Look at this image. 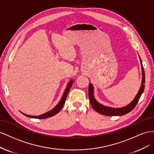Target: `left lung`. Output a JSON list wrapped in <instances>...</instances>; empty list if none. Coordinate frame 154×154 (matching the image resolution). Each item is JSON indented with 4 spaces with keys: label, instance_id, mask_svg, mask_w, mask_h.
I'll return each mask as SVG.
<instances>
[{
    "label": "left lung",
    "instance_id": "1",
    "mask_svg": "<svg viewBox=\"0 0 154 154\" xmlns=\"http://www.w3.org/2000/svg\"><path fill=\"white\" fill-rule=\"evenodd\" d=\"M140 64H141L142 75H143L141 86H140V88L138 91V93L137 95H136L134 99L129 104H128L127 106H126L125 107L114 108L105 106H103V105H102L101 104L99 103L94 98L93 86H92L91 84L89 85L88 96H89L90 102V104L92 106V107H93V108L97 112L102 114V115H105L107 116H124V115H125V114L131 112L135 107V106L137 105L139 100L140 97V96H141L142 94L143 93L144 89V83H145V75H144V68L143 66L141 59H140Z\"/></svg>",
    "mask_w": 154,
    "mask_h": 154
}]
</instances>
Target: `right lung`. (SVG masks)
Masks as SVG:
<instances>
[{
    "label": "right lung",
    "mask_w": 154,
    "mask_h": 154,
    "mask_svg": "<svg viewBox=\"0 0 154 154\" xmlns=\"http://www.w3.org/2000/svg\"><path fill=\"white\" fill-rule=\"evenodd\" d=\"M73 80L70 81L68 83V85H67V87L66 88L64 92V94L62 97V98H61L60 100L59 101V103L57 104V105L54 108L52 109L51 110L48 112L42 114V115H41V116H29V115H26V114L25 113H23V115H24L26 117H30V118H35V119H46V118H48V117H52L54 116L55 115H56L57 113H58L61 109L63 108L64 104L65 103V100L66 99V97H67V95L68 94V92L69 91V89L70 88H71V86H72V84H73Z\"/></svg>",
    "instance_id": "right-lung-1"
}]
</instances>
